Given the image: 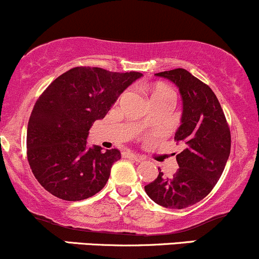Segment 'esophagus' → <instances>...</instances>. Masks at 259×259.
I'll use <instances>...</instances> for the list:
<instances>
[{"instance_id":"34e87169","label":"esophagus","mask_w":259,"mask_h":259,"mask_svg":"<svg viewBox=\"0 0 259 259\" xmlns=\"http://www.w3.org/2000/svg\"><path fill=\"white\" fill-rule=\"evenodd\" d=\"M124 158H128V159H132V160H136V162H141V160H143V158L142 157H140V155H137V154H133V153H131V152H124L123 154Z\"/></svg>"}]
</instances>
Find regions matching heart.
Segmentation results:
<instances>
[{
    "mask_svg": "<svg viewBox=\"0 0 259 259\" xmlns=\"http://www.w3.org/2000/svg\"><path fill=\"white\" fill-rule=\"evenodd\" d=\"M158 97H170V99H173V91L168 88H164V86H158V88H155L154 91H153L151 100L158 99Z\"/></svg>",
    "mask_w": 259,
    "mask_h": 259,
    "instance_id": "obj_1",
    "label": "heart"
}]
</instances>
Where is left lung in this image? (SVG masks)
Masks as SVG:
<instances>
[{
    "label": "left lung",
    "instance_id": "left-lung-1",
    "mask_svg": "<svg viewBox=\"0 0 259 259\" xmlns=\"http://www.w3.org/2000/svg\"><path fill=\"white\" fill-rule=\"evenodd\" d=\"M155 75L179 88L182 124L174 140L184 149L177 154V173L164 178L159 171L144 190L160 206L185 208L207 196L221 178L231 151L230 127L213 91L188 70L179 68Z\"/></svg>",
    "mask_w": 259,
    "mask_h": 259
}]
</instances>
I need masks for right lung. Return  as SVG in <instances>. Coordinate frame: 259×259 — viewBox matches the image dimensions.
I'll return each instance as SVG.
<instances>
[{
    "instance_id": "add662e5",
    "label": "right lung",
    "mask_w": 259,
    "mask_h": 259,
    "mask_svg": "<svg viewBox=\"0 0 259 259\" xmlns=\"http://www.w3.org/2000/svg\"><path fill=\"white\" fill-rule=\"evenodd\" d=\"M141 73H113L76 66L58 76L39 96L27 128V157L35 179L52 195L79 201L106 185L118 149L89 148L86 138L96 119Z\"/></svg>"
}]
</instances>
